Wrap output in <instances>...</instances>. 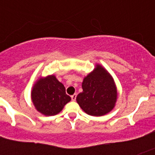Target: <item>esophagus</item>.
<instances>
[{
	"label": "esophagus",
	"mask_w": 155,
	"mask_h": 155,
	"mask_svg": "<svg viewBox=\"0 0 155 155\" xmlns=\"http://www.w3.org/2000/svg\"><path fill=\"white\" fill-rule=\"evenodd\" d=\"M76 97H77V95H76V94H73L72 96L71 97V100H72L73 101H75V100H76Z\"/></svg>",
	"instance_id": "34e87169"
}]
</instances>
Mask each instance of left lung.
Returning <instances> with one entry per match:
<instances>
[{
	"instance_id": "1",
	"label": "left lung",
	"mask_w": 155,
	"mask_h": 155,
	"mask_svg": "<svg viewBox=\"0 0 155 155\" xmlns=\"http://www.w3.org/2000/svg\"><path fill=\"white\" fill-rule=\"evenodd\" d=\"M82 88L76 101L87 114L100 117L114 108L117 99V87L112 75L102 66L97 64L84 79Z\"/></svg>"
}]
</instances>
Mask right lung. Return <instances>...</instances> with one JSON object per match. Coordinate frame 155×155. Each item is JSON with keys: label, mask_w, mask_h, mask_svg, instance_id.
Here are the masks:
<instances>
[{"label": "right lung", "mask_w": 155, "mask_h": 155, "mask_svg": "<svg viewBox=\"0 0 155 155\" xmlns=\"http://www.w3.org/2000/svg\"><path fill=\"white\" fill-rule=\"evenodd\" d=\"M31 99L35 108L46 116L60 113L71 97L66 94L65 87L54 75L40 78L35 83L31 92Z\"/></svg>", "instance_id": "1"}]
</instances>
